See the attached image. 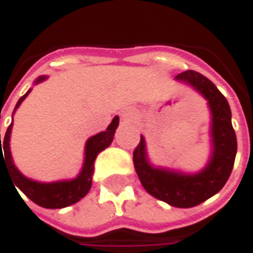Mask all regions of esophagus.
I'll return each instance as SVG.
<instances>
[{
	"mask_svg": "<svg viewBox=\"0 0 253 253\" xmlns=\"http://www.w3.org/2000/svg\"><path fill=\"white\" fill-rule=\"evenodd\" d=\"M121 119L123 123H128V122H131L134 119V114H132V111H125V112H122Z\"/></svg>",
	"mask_w": 253,
	"mask_h": 253,
	"instance_id": "obj_1",
	"label": "esophagus"
}]
</instances>
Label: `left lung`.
Wrapping results in <instances>:
<instances>
[{"label": "left lung", "instance_id": "1", "mask_svg": "<svg viewBox=\"0 0 253 253\" xmlns=\"http://www.w3.org/2000/svg\"><path fill=\"white\" fill-rule=\"evenodd\" d=\"M177 81L188 84L207 100L211 111L212 152L207 165L198 173L154 168L148 161L146 143L141 141L132 153L134 168L145 190L170 206L188 209L201 205L228 181L237 153V138L232 126V112L228 100L217 86L201 73L187 70L176 76Z\"/></svg>", "mask_w": 253, "mask_h": 253}]
</instances>
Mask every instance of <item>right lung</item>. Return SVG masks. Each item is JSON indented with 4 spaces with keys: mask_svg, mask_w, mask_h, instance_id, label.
<instances>
[{
    "mask_svg": "<svg viewBox=\"0 0 253 253\" xmlns=\"http://www.w3.org/2000/svg\"><path fill=\"white\" fill-rule=\"evenodd\" d=\"M46 78V76H41L39 78H36L35 84L43 83ZM30 92L31 89L24 96L20 97L17 104L14 107V111L19 108L21 101L30 94ZM118 125H119V116H115L112 119V122H111L110 126L107 127L105 131L99 132V134L90 137L86 141L84 167L81 172H80V175L76 179L54 181V183H39V181L31 180L28 177H25L16 168V165L13 164V159H12L10 148H9V139H10L12 126H13V123H10V126L8 127V130L5 132L2 145H1L0 134V168L1 165H3L8 169L9 175L12 176V180H13L14 185L17 188H20V191L24 192L25 195L28 196L31 201L36 203V205L46 207V209H62V207L70 206V205H74L78 201H81V198L86 195L89 190H90V187H92V176H93L94 170V160H96L100 152H103L105 148H108L111 145ZM2 151L4 152L3 154L2 153Z\"/></svg>",
    "mask_w": 253,
    "mask_h": 253,
    "instance_id": "1",
    "label": "right lung"
}]
</instances>
